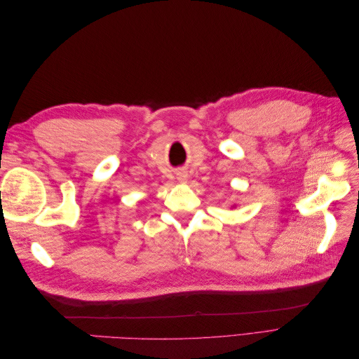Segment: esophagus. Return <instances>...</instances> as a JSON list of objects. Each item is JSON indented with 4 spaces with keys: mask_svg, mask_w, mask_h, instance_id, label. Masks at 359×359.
<instances>
[{
    "mask_svg": "<svg viewBox=\"0 0 359 359\" xmlns=\"http://www.w3.org/2000/svg\"><path fill=\"white\" fill-rule=\"evenodd\" d=\"M177 178H178V181H180V182H182V184H184V182H187V173H186V172H180Z\"/></svg>",
    "mask_w": 359,
    "mask_h": 359,
    "instance_id": "1",
    "label": "esophagus"
}]
</instances>
